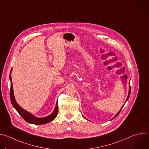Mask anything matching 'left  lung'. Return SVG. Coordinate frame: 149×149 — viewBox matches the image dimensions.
Here are the masks:
<instances>
[{
  "instance_id": "obj_1",
  "label": "left lung",
  "mask_w": 149,
  "mask_h": 149,
  "mask_svg": "<svg viewBox=\"0 0 149 149\" xmlns=\"http://www.w3.org/2000/svg\"><path fill=\"white\" fill-rule=\"evenodd\" d=\"M130 93H131V88H130V83H129V94H128V95H127V99H126V100H125V102H124V104H123V106H122V107H121V109H120V111H118V113H117V114H116V115H115V116H114V117H113V118H112V119H111V120H113V119H114V118H115V117H117V116H118V114H119V113H120V111H121V109H123V107H124V104H125V102H126V101H127V100H129V97H130ZM82 117H84V118H85V119H87V118H86V117H84V116H82Z\"/></svg>"
}]
</instances>
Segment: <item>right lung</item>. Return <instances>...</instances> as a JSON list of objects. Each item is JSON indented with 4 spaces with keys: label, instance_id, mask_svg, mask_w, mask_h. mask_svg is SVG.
I'll return each mask as SVG.
<instances>
[{
    "label": "right lung",
    "instance_id": "right-lung-1",
    "mask_svg": "<svg viewBox=\"0 0 149 149\" xmlns=\"http://www.w3.org/2000/svg\"><path fill=\"white\" fill-rule=\"evenodd\" d=\"M12 68L10 71V75H9V79L10 81V101L11 102L13 106V107L16 109V110L18 112V113L22 116V117L28 123L33 124H45L48 123H49L52 121H53L56 117L57 114H58V101L56 103L55 107L53 111V112L49 116L45 117H42V118H39V117H36L34 116L31 113L26 111L24 109H22L21 107H20V105L17 103L15 97H14V93H13V85H12V77H11V72H12Z\"/></svg>",
    "mask_w": 149,
    "mask_h": 149
}]
</instances>
